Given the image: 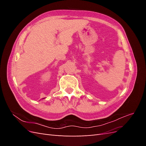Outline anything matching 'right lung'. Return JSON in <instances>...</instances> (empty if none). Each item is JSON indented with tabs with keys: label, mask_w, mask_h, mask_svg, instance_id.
Returning a JSON list of instances; mask_svg holds the SVG:
<instances>
[{
	"label": "right lung",
	"mask_w": 146,
	"mask_h": 146,
	"mask_svg": "<svg viewBox=\"0 0 146 146\" xmlns=\"http://www.w3.org/2000/svg\"><path fill=\"white\" fill-rule=\"evenodd\" d=\"M45 99V98H43V99Z\"/></svg>",
	"instance_id": "obj_1"
}]
</instances>
